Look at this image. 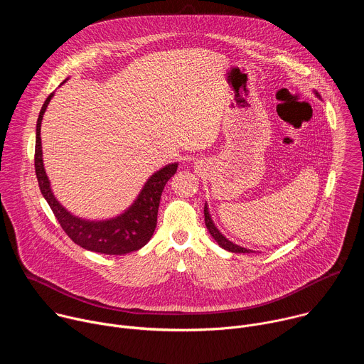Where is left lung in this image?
<instances>
[{"instance_id":"left-lung-1","label":"left lung","mask_w":364,"mask_h":364,"mask_svg":"<svg viewBox=\"0 0 364 364\" xmlns=\"http://www.w3.org/2000/svg\"><path fill=\"white\" fill-rule=\"evenodd\" d=\"M316 95L320 97L318 92H316ZM204 223H205L207 230H209V233L213 236V239L219 243L220 247H223V249H226V250H229V252H233V253H252V252H253V250H250V249L242 247V246H239V245L230 242L229 239H226V237L220 233V230L215 226V223H213V220H212V216H210V213H209V207H207V204H204Z\"/></svg>"}]
</instances>
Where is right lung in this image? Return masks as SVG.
I'll use <instances>...</instances> for the list:
<instances>
[{
    "label": "right lung",
    "instance_id": "obj_1",
    "mask_svg": "<svg viewBox=\"0 0 364 364\" xmlns=\"http://www.w3.org/2000/svg\"><path fill=\"white\" fill-rule=\"evenodd\" d=\"M53 95L55 93H50L46 102L43 103L36 127L34 167L43 197L48 203L50 209L53 210L56 219L59 220L66 235L83 249L105 255H125L141 249L152 237L155 226H157V215L161 193L167 181L177 173L178 164H168L157 173H154L144 184L136 200L122 215L117 218L107 220H87L73 216L58 201L53 191H51L50 181L43 166L40 129L43 115Z\"/></svg>",
    "mask_w": 364,
    "mask_h": 364
}]
</instances>
